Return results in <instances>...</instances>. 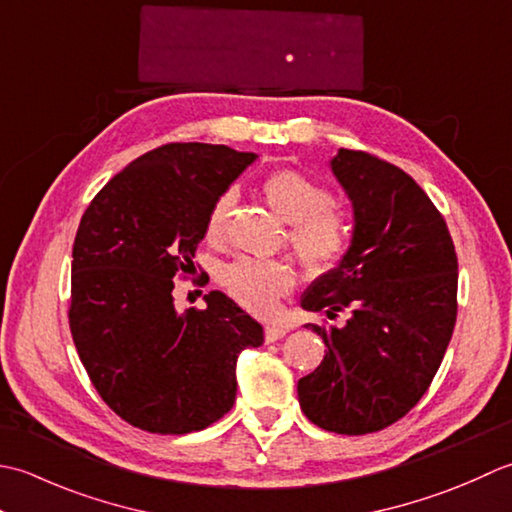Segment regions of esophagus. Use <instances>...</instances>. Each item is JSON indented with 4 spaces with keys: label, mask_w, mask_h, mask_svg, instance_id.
Returning a JSON list of instances; mask_svg holds the SVG:
<instances>
[{
    "label": "esophagus",
    "mask_w": 512,
    "mask_h": 512,
    "mask_svg": "<svg viewBox=\"0 0 512 512\" xmlns=\"http://www.w3.org/2000/svg\"><path fill=\"white\" fill-rule=\"evenodd\" d=\"M287 327H283V325H267L265 327V340L267 342H276V340H280V338H285L287 336Z\"/></svg>",
    "instance_id": "esophagus-1"
}]
</instances>
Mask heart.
Listing matches in <instances>:
<instances>
[{
    "instance_id": "b5f03b06",
    "label": "heart",
    "mask_w": 512,
    "mask_h": 512,
    "mask_svg": "<svg viewBox=\"0 0 512 512\" xmlns=\"http://www.w3.org/2000/svg\"><path fill=\"white\" fill-rule=\"evenodd\" d=\"M260 194L283 221L289 223L287 241L309 271L325 274L338 267L349 252V218L331 201L325 185L298 170H276L260 183ZM232 194H221L205 216V241L223 243ZM221 285L238 305L267 314L278 298L296 285V271L283 260L236 258L221 269Z\"/></svg>"
}]
</instances>
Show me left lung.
<instances>
[{
	"label": "left lung",
	"mask_w": 512,
	"mask_h": 512,
	"mask_svg": "<svg viewBox=\"0 0 512 512\" xmlns=\"http://www.w3.org/2000/svg\"><path fill=\"white\" fill-rule=\"evenodd\" d=\"M331 170L353 203V241L300 305L349 320L311 325L327 349L298 380V400L320 429L367 435L402 420L440 369L457 318V254L444 216L398 165L342 148Z\"/></svg>",
	"instance_id": "1"
}]
</instances>
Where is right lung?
Returning <instances> with one entry per match:
<instances>
[{"label":"right lung","mask_w":512,"mask_h":512,"mask_svg":"<svg viewBox=\"0 0 512 512\" xmlns=\"http://www.w3.org/2000/svg\"><path fill=\"white\" fill-rule=\"evenodd\" d=\"M254 152L168 143L114 174L72 245L70 333L92 387L141 431H203L232 409L236 360L263 327L221 291L174 309V280L194 269L205 216Z\"/></svg>","instance_id":"1"}]
</instances>
